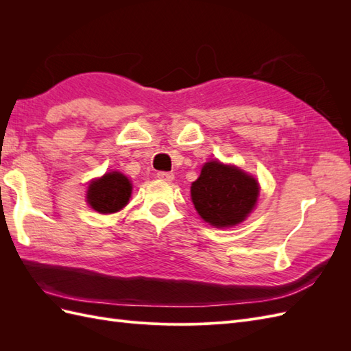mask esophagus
<instances>
[{"instance_id": "esophagus-1", "label": "esophagus", "mask_w": 351, "mask_h": 351, "mask_svg": "<svg viewBox=\"0 0 351 351\" xmlns=\"http://www.w3.org/2000/svg\"><path fill=\"white\" fill-rule=\"evenodd\" d=\"M156 177L164 180V182H173V180H174V174L169 173V171H158Z\"/></svg>"}]
</instances>
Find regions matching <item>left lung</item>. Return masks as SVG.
<instances>
[{"label": "left lung", "mask_w": 351, "mask_h": 351, "mask_svg": "<svg viewBox=\"0 0 351 351\" xmlns=\"http://www.w3.org/2000/svg\"><path fill=\"white\" fill-rule=\"evenodd\" d=\"M258 183L237 167L210 161L192 184V200L210 226L231 227L246 218L258 200Z\"/></svg>", "instance_id": "1"}]
</instances>
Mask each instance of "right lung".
<instances>
[{"mask_svg":"<svg viewBox=\"0 0 351 351\" xmlns=\"http://www.w3.org/2000/svg\"><path fill=\"white\" fill-rule=\"evenodd\" d=\"M130 195L132 184L129 178L120 173H110L90 183L88 202L99 214H112L127 205Z\"/></svg>","mask_w":351,"mask_h":351,"instance_id":"add662e5","label":"right lung"}]
</instances>
